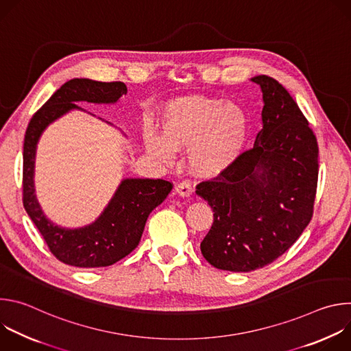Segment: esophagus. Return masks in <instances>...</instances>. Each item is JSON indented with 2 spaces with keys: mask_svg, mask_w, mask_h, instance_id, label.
I'll return each mask as SVG.
<instances>
[{
  "mask_svg": "<svg viewBox=\"0 0 351 351\" xmlns=\"http://www.w3.org/2000/svg\"><path fill=\"white\" fill-rule=\"evenodd\" d=\"M175 193L179 194L180 197H189L193 193V189L189 182H180L179 184L175 186Z\"/></svg>",
  "mask_w": 351,
  "mask_h": 351,
  "instance_id": "1",
  "label": "esophagus"
}]
</instances>
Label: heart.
I'll list each match as a JSON object with an SVG mask.
<instances>
[{"label":"heart","mask_w":351,"mask_h":351,"mask_svg":"<svg viewBox=\"0 0 351 351\" xmlns=\"http://www.w3.org/2000/svg\"><path fill=\"white\" fill-rule=\"evenodd\" d=\"M158 133L144 128L147 152L169 162L176 149L187 148L190 171L199 178H215L228 171L244 147L248 119L233 101L217 97L182 95L162 104L157 114Z\"/></svg>","instance_id":"heart-1"}]
</instances>
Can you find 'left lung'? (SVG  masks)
I'll list each match as a JSON object with an SVG mask.
<instances>
[{
  "instance_id": "left-lung-1",
  "label": "left lung",
  "mask_w": 351,
  "mask_h": 351,
  "mask_svg": "<svg viewBox=\"0 0 351 351\" xmlns=\"http://www.w3.org/2000/svg\"><path fill=\"white\" fill-rule=\"evenodd\" d=\"M252 82L264 101L254 147L195 190L214 211L202 253L232 272L263 268L293 245L311 221L318 180L317 138L293 97L267 75Z\"/></svg>"
}]
</instances>
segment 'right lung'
Returning <instances> with one entry per match:
<instances>
[{"instance_id": "right-lung-1", "label": "right lung", "mask_w": 351, "mask_h": 351, "mask_svg": "<svg viewBox=\"0 0 351 351\" xmlns=\"http://www.w3.org/2000/svg\"><path fill=\"white\" fill-rule=\"evenodd\" d=\"M128 93L122 82L72 79L61 86L29 122L23 143V207L44 241L61 263L77 268L108 267L130 254L137 247L147 218L172 190L162 179H133L121 182L115 194L93 223L68 229L49 221L36 197L34 160L37 143L49 123L72 110L75 103L115 104Z\"/></svg>"}]
</instances>
